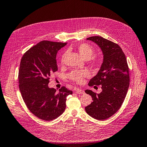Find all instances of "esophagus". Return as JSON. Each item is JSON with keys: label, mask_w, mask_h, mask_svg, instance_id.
Returning a JSON list of instances; mask_svg holds the SVG:
<instances>
[{"label": "esophagus", "mask_w": 147, "mask_h": 147, "mask_svg": "<svg viewBox=\"0 0 147 147\" xmlns=\"http://www.w3.org/2000/svg\"><path fill=\"white\" fill-rule=\"evenodd\" d=\"M76 92L77 93V94H84V91L83 90H80V89H77V90H76Z\"/></svg>", "instance_id": "34e87169"}]
</instances>
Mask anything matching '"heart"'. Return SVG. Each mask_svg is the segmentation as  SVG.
<instances>
[{"mask_svg": "<svg viewBox=\"0 0 147 147\" xmlns=\"http://www.w3.org/2000/svg\"><path fill=\"white\" fill-rule=\"evenodd\" d=\"M77 50L83 59H90L94 53V48L90 44L87 43H80L76 47ZM65 54H63L61 57V63H63ZM91 61L95 64H100L103 62V58L101 56L94 57L91 59ZM90 76V73L88 70H74L69 75L68 77L71 80L78 83H81L83 82L84 78Z\"/></svg>", "mask_w": 147, "mask_h": 147, "instance_id": "b5f03b06", "label": "heart"}]
</instances>
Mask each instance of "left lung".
Returning a JSON list of instances; mask_svg holds the SVG:
<instances>
[{
  "instance_id": "8db88e82",
  "label": "left lung",
  "mask_w": 147,
  "mask_h": 147,
  "mask_svg": "<svg viewBox=\"0 0 147 147\" xmlns=\"http://www.w3.org/2000/svg\"><path fill=\"white\" fill-rule=\"evenodd\" d=\"M98 45L104 54L100 69L88 83L90 86L101 85L102 91L97 94L86 90L93 102L85 107L93 118L104 120L111 117L120 109L129 86V70L125 55L117 43L100 36L87 38Z\"/></svg>"
}]
</instances>
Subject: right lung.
Listing matches in <instances>:
<instances>
[{"label": "right lung", "instance_id": "add662e5", "mask_svg": "<svg viewBox=\"0 0 147 147\" xmlns=\"http://www.w3.org/2000/svg\"><path fill=\"white\" fill-rule=\"evenodd\" d=\"M66 43L43 40L24 53L18 72L19 88L25 104L35 116L50 121L63 113L66 97L72 91L62 86L59 92L48 86L57 70L56 54Z\"/></svg>", "mask_w": 147, "mask_h": 147}]
</instances>
